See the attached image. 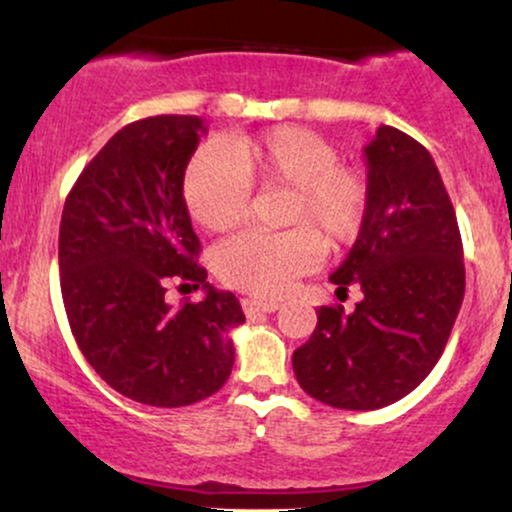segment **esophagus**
<instances>
[{
    "label": "esophagus",
    "instance_id": "34e87169",
    "mask_svg": "<svg viewBox=\"0 0 512 512\" xmlns=\"http://www.w3.org/2000/svg\"><path fill=\"white\" fill-rule=\"evenodd\" d=\"M243 305V313L245 315H255V313H274L279 310V301H262V298H243L240 301Z\"/></svg>",
    "mask_w": 512,
    "mask_h": 512
}]
</instances>
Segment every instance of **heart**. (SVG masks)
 <instances>
[{
	"instance_id": "heart-1",
	"label": "heart",
	"mask_w": 512,
	"mask_h": 512,
	"mask_svg": "<svg viewBox=\"0 0 512 512\" xmlns=\"http://www.w3.org/2000/svg\"><path fill=\"white\" fill-rule=\"evenodd\" d=\"M252 185L286 187V231H243L216 245L211 264L223 284L255 296H281L315 267L322 250H342L368 219L366 173L339 163V151L303 127H272L257 137L199 149L182 173V199L197 226L228 231L248 216Z\"/></svg>"
}]
</instances>
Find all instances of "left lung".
<instances>
[{"label": "left lung", "mask_w": 512, "mask_h": 512, "mask_svg": "<svg viewBox=\"0 0 512 512\" xmlns=\"http://www.w3.org/2000/svg\"><path fill=\"white\" fill-rule=\"evenodd\" d=\"M370 207L361 236L330 276L358 286L354 313L322 305L317 327L293 351V373L317 402L380 409L431 373L464 298L457 216L426 146L380 125L366 146Z\"/></svg>", "instance_id": "8db88e82"}]
</instances>
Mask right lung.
<instances>
[{"label":"right lung","instance_id":"right-lung-1","mask_svg":"<svg viewBox=\"0 0 512 512\" xmlns=\"http://www.w3.org/2000/svg\"><path fill=\"white\" fill-rule=\"evenodd\" d=\"M204 132L197 115L122 127L81 170L62 211L60 286L76 344L113 390L149 407L219 392L236 358L228 332L245 322L238 298L209 286L182 199ZM173 280L208 296L173 309Z\"/></svg>","mask_w":512,"mask_h":512}]
</instances>
